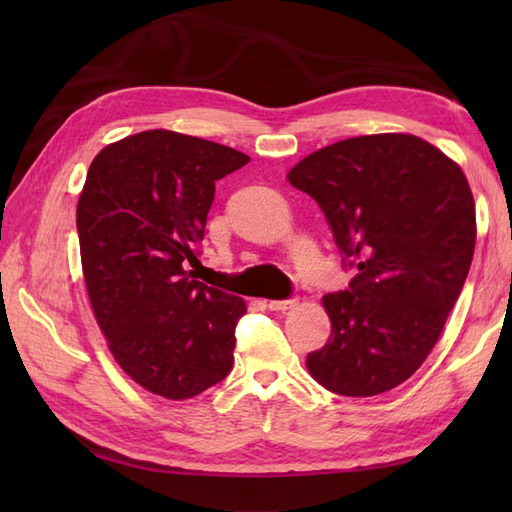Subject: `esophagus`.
<instances>
[{"mask_svg":"<svg viewBox=\"0 0 512 512\" xmlns=\"http://www.w3.org/2000/svg\"><path fill=\"white\" fill-rule=\"evenodd\" d=\"M292 306H297V299H281V301H268L270 310H290Z\"/></svg>","mask_w":512,"mask_h":512,"instance_id":"obj_1","label":"esophagus"}]
</instances>
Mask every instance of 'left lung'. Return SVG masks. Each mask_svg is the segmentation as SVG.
<instances>
[{
	"instance_id": "obj_1",
	"label": "left lung",
	"mask_w": 512,
	"mask_h": 512,
	"mask_svg": "<svg viewBox=\"0 0 512 512\" xmlns=\"http://www.w3.org/2000/svg\"><path fill=\"white\" fill-rule=\"evenodd\" d=\"M317 200L350 288L323 297L332 334L308 354L319 385L376 396L416 372L469 275L475 202L462 169L427 140L372 134L314 151L288 173Z\"/></svg>"
}]
</instances>
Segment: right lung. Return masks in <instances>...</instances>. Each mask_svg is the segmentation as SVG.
Here are the masks:
<instances>
[{
  "label": "right lung",
  "instance_id": "1",
  "mask_svg": "<svg viewBox=\"0 0 512 512\" xmlns=\"http://www.w3.org/2000/svg\"><path fill=\"white\" fill-rule=\"evenodd\" d=\"M248 160L149 129L107 145L88 169L76 206L85 286L116 363L151 394L193 398L231 372L246 303L195 268L215 182Z\"/></svg>",
  "mask_w": 512,
  "mask_h": 512
}]
</instances>
